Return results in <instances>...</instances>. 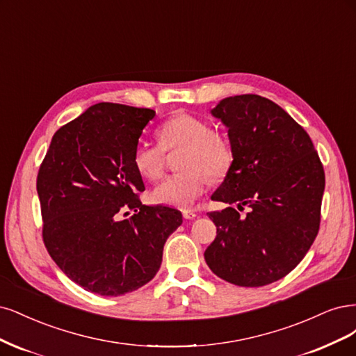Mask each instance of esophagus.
<instances>
[{
  "label": "esophagus",
  "instance_id": "obj_1",
  "mask_svg": "<svg viewBox=\"0 0 356 356\" xmlns=\"http://www.w3.org/2000/svg\"><path fill=\"white\" fill-rule=\"evenodd\" d=\"M181 214H183V219H186V220H193L195 217H197V213L192 210H183Z\"/></svg>",
  "mask_w": 356,
  "mask_h": 356
}]
</instances>
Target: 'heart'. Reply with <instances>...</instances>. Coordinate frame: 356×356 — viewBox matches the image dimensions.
<instances>
[{
  "label": "heart",
  "instance_id": "heart-1",
  "mask_svg": "<svg viewBox=\"0 0 356 356\" xmlns=\"http://www.w3.org/2000/svg\"><path fill=\"white\" fill-rule=\"evenodd\" d=\"M159 145L139 142L133 151V165L146 180H156L165 168V151L181 149L179 168L183 171L165 177L151 197L170 207L188 209L213 180L223 179L234 164V149L225 136L191 113H177L158 130Z\"/></svg>",
  "mask_w": 356,
  "mask_h": 356
}]
</instances>
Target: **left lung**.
<instances>
[{
	"label": "left lung",
	"instance_id": "obj_1",
	"mask_svg": "<svg viewBox=\"0 0 356 356\" xmlns=\"http://www.w3.org/2000/svg\"><path fill=\"white\" fill-rule=\"evenodd\" d=\"M227 127L234 164L211 200L217 235L204 257L217 277L263 286L290 273L314 244L325 173L311 137L277 103L257 95L223 99L213 111Z\"/></svg>",
	"mask_w": 356,
	"mask_h": 356
}]
</instances>
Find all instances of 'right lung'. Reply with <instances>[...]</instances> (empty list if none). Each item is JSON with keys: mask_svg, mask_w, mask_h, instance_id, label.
<instances>
[{"mask_svg": "<svg viewBox=\"0 0 356 356\" xmlns=\"http://www.w3.org/2000/svg\"><path fill=\"white\" fill-rule=\"evenodd\" d=\"M155 111L102 102L53 136L37 176L42 241L67 278L100 296L151 281L181 213L143 205L133 151ZM133 211L131 216H129Z\"/></svg>", "mask_w": 356, "mask_h": 356, "instance_id": "add662e5", "label": "right lung"}]
</instances>
